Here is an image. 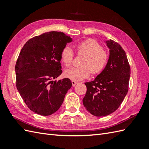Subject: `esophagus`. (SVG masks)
Returning a JSON list of instances; mask_svg holds the SVG:
<instances>
[{
	"instance_id": "34e87169",
	"label": "esophagus",
	"mask_w": 149,
	"mask_h": 149,
	"mask_svg": "<svg viewBox=\"0 0 149 149\" xmlns=\"http://www.w3.org/2000/svg\"><path fill=\"white\" fill-rule=\"evenodd\" d=\"M79 83V82H77V81H72V86H75V85H76L77 84H78Z\"/></svg>"
}]
</instances>
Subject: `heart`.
Returning <instances> with one entry per match:
<instances>
[{
  "mask_svg": "<svg viewBox=\"0 0 149 149\" xmlns=\"http://www.w3.org/2000/svg\"><path fill=\"white\" fill-rule=\"evenodd\" d=\"M79 54L85 56L82 66L66 69L65 76L72 80L80 81L88 77L91 74H98L105 68L108 61L109 55L106 50L95 40L89 39L75 45ZM74 59V52L70 47H65L61 52V59L66 66H70Z\"/></svg>",
  "mask_w": 149,
  "mask_h": 149,
  "instance_id": "heart-1",
  "label": "heart"
}]
</instances>
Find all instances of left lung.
Here are the masks:
<instances>
[{"mask_svg": "<svg viewBox=\"0 0 149 149\" xmlns=\"http://www.w3.org/2000/svg\"><path fill=\"white\" fill-rule=\"evenodd\" d=\"M109 59L102 72L92 81L85 83L87 91L83 105L91 115L104 116L118 108L128 92L131 74L125 52L118 43L106 41Z\"/></svg>", "mask_w": 149, "mask_h": 149, "instance_id": "left-lung-1", "label": "left lung"}]
</instances>
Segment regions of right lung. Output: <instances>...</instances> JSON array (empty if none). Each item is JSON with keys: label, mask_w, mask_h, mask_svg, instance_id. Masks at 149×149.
<instances>
[{"label": "right lung", "mask_w": 149, "mask_h": 149, "mask_svg": "<svg viewBox=\"0 0 149 149\" xmlns=\"http://www.w3.org/2000/svg\"><path fill=\"white\" fill-rule=\"evenodd\" d=\"M70 36L57 31L45 33L28 40L15 65L16 84L30 110L48 116L59 109L72 87L70 79L52 81L61 74V52Z\"/></svg>", "instance_id": "1"}]
</instances>
